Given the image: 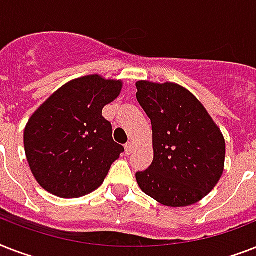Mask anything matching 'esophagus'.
Here are the masks:
<instances>
[{
	"label": "esophagus",
	"mask_w": 256,
	"mask_h": 256,
	"mask_svg": "<svg viewBox=\"0 0 256 256\" xmlns=\"http://www.w3.org/2000/svg\"><path fill=\"white\" fill-rule=\"evenodd\" d=\"M132 148H134V142H132V140L124 144V152H126V154H132Z\"/></svg>",
	"instance_id": "34e87169"
}]
</instances>
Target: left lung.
I'll list each match as a JSON object with an SVG mask.
<instances>
[{"label": "left lung", "mask_w": 256, "mask_h": 256, "mask_svg": "<svg viewBox=\"0 0 256 256\" xmlns=\"http://www.w3.org/2000/svg\"><path fill=\"white\" fill-rule=\"evenodd\" d=\"M136 100L152 120L154 160L136 174L144 194L164 206L184 207L219 182L226 144L203 104L176 84L136 82Z\"/></svg>", "instance_id": "8db88e82"}]
</instances>
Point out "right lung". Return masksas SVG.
<instances>
[{
	"instance_id": "right-lung-1",
	"label": "right lung",
	"mask_w": 256,
	"mask_h": 256,
	"mask_svg": "<svg viewBox=\"0 0 256 256\" xmlns=\"http://www.w3.org/2000/svg\"><path fill=\"white\" fill-rule=\"evenodd\" d=\"M122 81L86 76L68 82L30 116L24 144L42 188L60 198H80L104 183L124 152L112 140L102 108L116 100Z\"/></svg>"
}]
</instances>
